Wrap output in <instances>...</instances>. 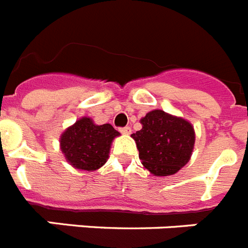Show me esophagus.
Returning a JSON list of instances; mask_svg holds the SVG:
<instances>
[{
  "label": "esophagus",
  "instance_id": "obj_1",
  "mask_svg": "<svg viewBox=\"0 0 248 248\" xmlns=\"http://www.w3.org/2000/svg\"><path fill=\"white\" fill-rule=\"evenodd\" d=\"M120 131L124 135H130L131 134V127H128V126H126V127H121Z\"/></svg>",
  "mask_w": 248,
  "mask_h": 248
}]
</instances>
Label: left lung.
I'll use <instances>...</instances> for the list:
<instances>
[{
    "label": "left lung",
    "instance_id": "8db88e82",
    "mask_svg": "<svg viewBox=\"0 0 248 248\" xmlns=\"http://www.w3.org/2000/svg\"><path fill=\"white\" fill-rule=\"evenodd\" d=\"M142 128L132 134L142 165L157 176L172 175L190 159L194 128L188 121L161 109L151 111L141 120Z\"/></svg>",
    "mask_w": 248,
    "mask_h": 248
}]
</instances>
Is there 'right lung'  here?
Returning <instances> with one entry per match:
<instances>
[{
  "label": "right lung",
  "mask_w": 248,
  "mask_h": 248,
  "mask_svg": "<svg viewBox=\"0 0 248 248\" xmlns=\"http://www.w3.org/2000/svg\"><path fill=\"white\" fill-rule=\"evenodd\" d=\"M118 135L109 124L98 126L91 118L83 117L64 131L60 147L74 168L93 171L107 161L112 140Z\"/></svg>",
  "instance_id": "obj_1"
}]
</instances>
